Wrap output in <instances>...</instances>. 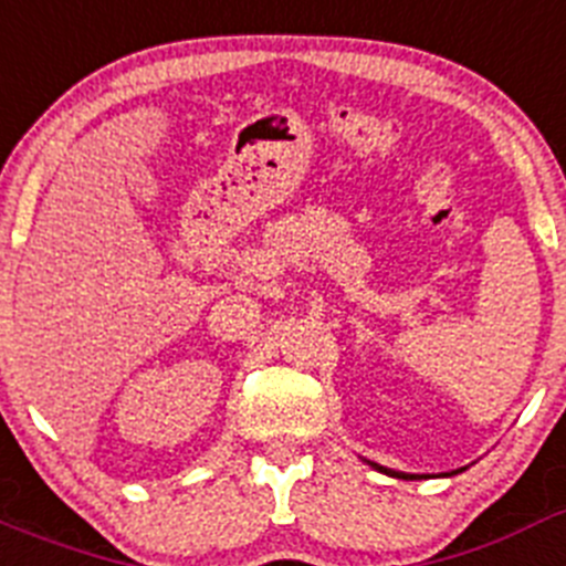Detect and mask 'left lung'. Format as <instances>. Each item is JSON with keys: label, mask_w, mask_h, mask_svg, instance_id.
<instances>
[{"label": "left lung", "mask_w": 566, "mask_h": 566, "mask_svg": "<svg viewBox=\"0 0 566 566\" xmlns=\"http://www.w3.org/2000/svg\"><path fill=\"white\" fill-rule=\"evenodd\" d=\"M368 462V459H365ZM374 470H379V473H385V476H394V479H408V482H413V479H428L422 476V473H402V470H391V468H382V464L377 462H368ZM453 473H462V470H453ZM453 473H442V476H453Z\"/></svg>", "instance_id": "8db88e82"}]
</instances>
